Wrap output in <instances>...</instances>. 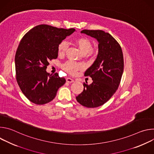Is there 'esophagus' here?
I'll return each instance as SVG.
<instances>
[{"label":"esophagus","instance_id":"esophagus-1","mask_svg":"<svg viewBox=\"0 0 154 154\" xmlns=\"http://www.w3.org/2000/svg\"><path fill=\"white\" fill-rule=\"evenodd\" d=\"M66 82L68 83H72V82H74V80L72 79H71V78L68 77V78H66Z\"/></svg>","mask_w":154,"mask_h":154}]
</instances>
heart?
Here are the masks:
<instances>
[{"mask_svg":"<svg viewBox=\"0 0 154 154\" xmlns=\"http://www.w3.org/2000/svg\"><path fill=\"white\" fill-rule=\"evenodd\" d=\"M75 43L83 54L90 53L92 50V43L89 38L85 36H80L75 39ZM68 49V44L65 41H61L58 46L59 55H64ZM83 65L82 63L73 61H68L63 66V69L71 75H75L79 70L82 69Z\"/></svg>","mask_w":154,"mask_h":154,"instance_id":"heart-1","label":"heart"}]
</instances>
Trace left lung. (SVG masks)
<instances>
[{
	"mask_svg": "<svg viewBox=\"0 0 154 154\" xmlns=\"http://www.w3.org/2000/svg\"><path fill=\"white\" fill-rule=\"evenodd\" d=\"M81 33L97 40L99 52L85 72L93 82L90 85L83 83V91L76 99L85 107L96 108L106 103L118 90L124 71L123 54L119 44L108 33L100 30H83Z\"/></svg>",
	"mask_w": 154,
	"mask_h": 154,
	"instance_id": "1",
	"label": "left lung"
}]
</instances>
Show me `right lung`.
<instances>
[{
  "mask_svg": "<svg viewBox=\"0 0 154 154\" xmlns=\"http://www.w3.org/2000/svg\"><path fill=\"white\" fill-rule=\"evenodd\" d=\"M74 29L37 26L20 40L15 55L16 77L22 92L32 102L43 105L52 100L66 80L46 72L49 61L58 57V46Z\"/></svg>",
  "mask_w": 154,
  "mask_h": 154,
  "instance_id": "obj_1",
  "label": "right lung"
}]
</instances>
